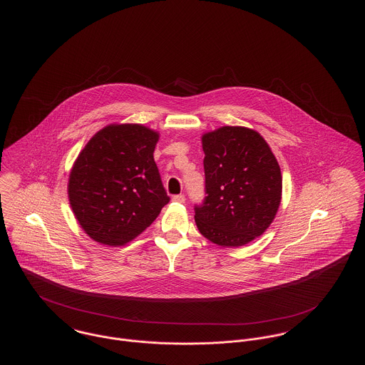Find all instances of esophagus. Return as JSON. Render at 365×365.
I'll list each match as a JSON object with an SVG mask.
<instances>
[{"mask_svg": "<svg viewBox=\"0 0 365 365\" xmlns=\"http://www.w3.org/2000/svg\"><path fill=\"white\" fill-rule=\"evenodd\" d=\"M173 201H175V202H179V204H183V202L186 201V197H185L183 194H176V195L173 197Z\"/></svg>", "mask_w": 365, "mask_h": 365, "instance_id": "obj_1", "label": "esophagus"}]
</instances>
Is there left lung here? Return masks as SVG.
<instances>
[{
  "label": "left lung",
  "mask_w": 365,
  "mask_h": 365,
  "mask_svg": "<svg viewBox=\"0 0 365 365\" xmlns=\"http://www.w3.org/2000/svg\"><path fill=\"white\" fill-rule=\"evenodd\" d=\"M205 198L195 225L210 242L242 246L272 223L282 198L278 161L259 133L226 125L202 137Z\"/></svg>",
  "instance_id": "left-lung-1"
}]
</instances>
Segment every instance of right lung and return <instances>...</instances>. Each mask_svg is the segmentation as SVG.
<instances>
[{
	"label": "right lung",
	"mask_w": 365,
	"mask_h": 365,
	"mask_svg": "<svg viewBox=\"0 0 365 365\" xmlns=\"http://www.w3.org/2000/svg\"><path fill=\"white\" fill-rule=\"evenodd\" d=\"M157 140L158 134L140 124H112L76 158L68 180L71 207L94 241H133L170 202L153 158Z\"/></svg>",
	"instance_id": "1"
}]
</instances>
